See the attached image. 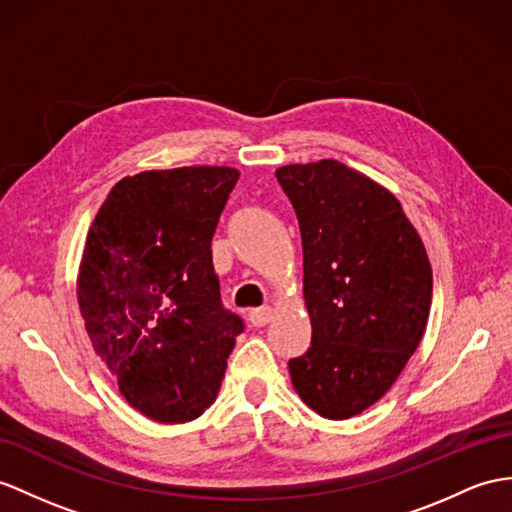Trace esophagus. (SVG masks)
<instances>
[{"mask_svg":"<svg viewBox=\"0 0 512 512\" xmlns=\"http://www.w3.org/2000/svg\"><path fill=\"white\" fill-rule=\"evenodd\" d=\"M273 317V310L269 306H263V308H254L252 313H249V321H252L254 328H263L267 326V323L271 321Z\"/></svg>","mask_w":512,"mask_h":512,"instance_id":"34e87169","label":"esophagus"}]
</instances>
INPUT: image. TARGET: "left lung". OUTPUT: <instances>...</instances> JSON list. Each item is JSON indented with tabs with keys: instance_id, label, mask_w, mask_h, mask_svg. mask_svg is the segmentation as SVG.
Listing matches in <instances>:
<instances>
[{
	"instance_id": "obj_1",
	"label": "left lung",
	"mask_w": 512,
	"mask_h": 512,
	"mask_svg": "<svg viewBox=\"0 0 512 512\" xmlns=\"http://www.w3.org/2000/svg\"><path fill=\"white\" fill-rule=\"evenodd\" d=\"M276 178L295 208L313 339L289 360L299 397L326 419L376 404L426 332L432 269L402 204L339 160L286 165Z\"/></svg>"
}]
</instances>
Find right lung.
Returning a JSON list of instances; mask_svg holds the SVG:
<instances>
[{"label":"right lung","instance_id":"1","mask_svg":"<svg viewBox=\"0 0 512 512\" xmlns=\"http://www.w3.org/2000/svg\"><path fill=\"white\" fill-rule=\"evenodd\" d=\"M236 180L232 167L136 173L112 186L86 236V332L126 402L160 423L215 402L245 328L221 304L210 249Z\"/></svg>","mask_w":512,"mask_h":512}]
</instances>
